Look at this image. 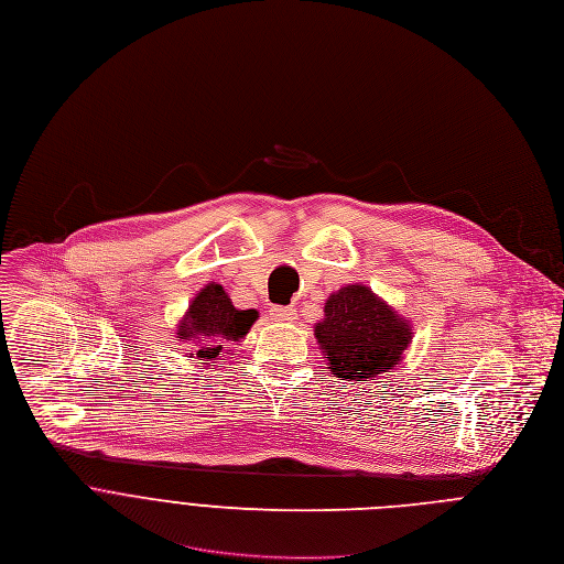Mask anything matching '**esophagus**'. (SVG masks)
Masks as SVG:
<instances>
[{
    "label": "esophagus",
    "instance_id": "34e87169",
    "mask_svg": "<svg viewBox=\"0 0 564 564\" xmlns=\"http://www.w3.org/2000/svg\"><path fill=\"white\" fill-rule=\"evenodd\" d=\"M271 315H273V319H280V322H295L297 319V313L291 306H273Z\"/></svg>",
    "mask_w": 564,
    "mask_h": 564
}]
</instances>
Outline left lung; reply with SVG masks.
Returning a JSON list of instances; mask_svg holds the SVG:
<instances>
[{
  "label": "left lung",
  "instance_id": "left-lung-1",
  "mask_svg": "<svg viewBox=\"0 0 564 564\" xmlns=\"http://www.w3.org/2000/svg\"><path fill=\"white\" fill-rule=\"evenodd\" d=\"M313 335L335 378L369 382L404 360L413 324L367 284L356 282L326 297Z\"/></svg>",
  "mask_w": 564,
  "mask_h": 564
}]
</instances>
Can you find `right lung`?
<instances>
[{
    "label": "right lung",
    "instance_id": "add662e5",
    "mask_svg": "<svg viewBox=\"0 0 564 564\" xmlns=\"http://www.w3.org/2000/svg\"><path fill=\"white\" fill-rule=\"evenodd\" d=\"M260 313L256 308L234 306L229 293L221 284H204L188 308L175 324V340L188 347L186 358H195L197 365L213 367L224 358V349L234 343H242Z\"/></svg>",
    "mask_w": 564,
    "mask_h": 564
}]
</instances>
